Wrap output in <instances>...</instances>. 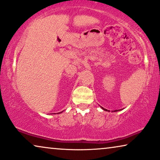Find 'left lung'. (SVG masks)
I'll list each match as a JSON object with an SVG mask.
<instances>
[{"label": "left lung", "instance_id": "8db88e82", "mask_svg": "<svg viewBox=\"0 0 160 160\" xmlns=\"http://www.w3.org/2000/svg\"><path fill=\"white\" fill-rule=\"evenodd\" d=\"M101 108H102V109H103V110L104 111H108V110H106V109H105V108H102V107H101ZM115 111H117V110H116V111H114V112H115Z\"/></svg>", "mask_w": 160, "mask_h": 160}]
</instances>
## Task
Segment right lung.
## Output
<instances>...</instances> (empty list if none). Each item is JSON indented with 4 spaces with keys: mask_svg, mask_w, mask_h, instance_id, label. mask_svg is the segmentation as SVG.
Returning a JSON list of instances; mask_svg holds the SVG:
<instances>
[{
    "mask_svg": "<svg viewBox=\"0 0 160 160\" xmlns=\"http://www.w3.org/2000/svg\"><path fill=\"white\" fill-rule=\"evenodd\" d=\"M62 112H60V113H62Z\"/></svg>",
    "mask_w": 160,
    "mask_h": 160,
    "instance_id": "right-lung-1",
    "label": "right lung"
}]
</instances>
